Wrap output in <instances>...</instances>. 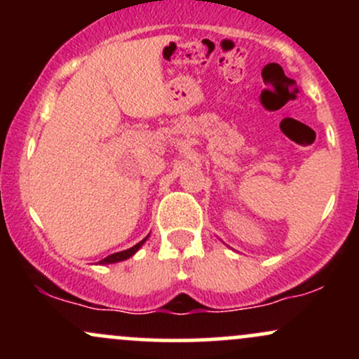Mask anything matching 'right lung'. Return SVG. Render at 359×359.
<instances>
[{
    "label": "right lung",
    "instance_id": "add662e5",
    "mask_svg": "<svg viewBox=\"0 0 359 359\" xmlns=\"http://www.w3.org/2000/svg\"><path fill=\"white\" fill-rule=\"evenodd\" d=\"M148 236H150V234H148ZM148 236L143 238V240L137 243L135 246H131V248H128L125 251H118V253H113V255H109V257H106L104 259H101L100 265H109V263H118V262H123V259H128L130 257H133V255L137 253L140 248H142L143 243L148 240Z\"/></svg>",
    "mask_w": 359,
    "mask_h": 359
}]
</instances>
